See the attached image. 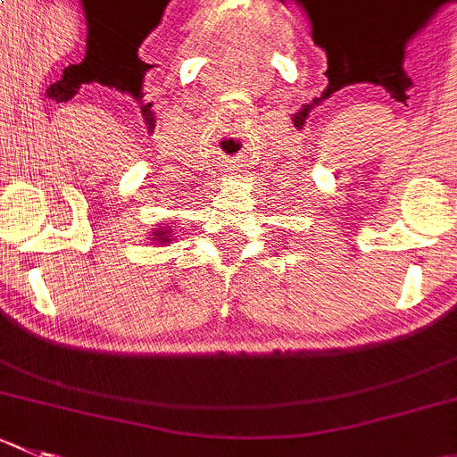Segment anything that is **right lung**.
<instances>
[{
  "label": "right lung",
  "instance_id": "1",
  "mask_svg": "<svg viewBox=\"0 0 457 457\" xmlns=\"http://www.w3.org/2000/svg\"><path fill=\"white\" fill-rule=\"evenodd\" d=\"M170 233H172V228H168V231H166V228H159V231H154V233H152V236H154V237H152V240H159V242H170Z\"/></svg>",
  "mask_w": 457,
  "mask_h": 457
}]
</instances>
